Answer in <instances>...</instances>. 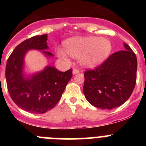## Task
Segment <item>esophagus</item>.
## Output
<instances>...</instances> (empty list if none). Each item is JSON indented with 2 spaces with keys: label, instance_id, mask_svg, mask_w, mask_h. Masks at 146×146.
<instances>
[{
  "label": "esophagus",
  "instance_id": "34e87169",
  "mask_svg": "<svg viewBox=\"0 0 146 146\" xmlns=\"http://www.w3.org/2000/svg\"><path fill=\"white\" fill-rule=\"evenodd\" d=\"M79 72H80V70H79L78 69H77V68H73V75H76V74H77V73H78Z\"/></svg>",
  "mask_w": 146,
  "mask_h": 146
}]
</instances>
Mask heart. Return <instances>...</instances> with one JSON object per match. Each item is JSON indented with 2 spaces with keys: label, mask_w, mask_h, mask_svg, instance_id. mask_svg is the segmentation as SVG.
Returning <instances> with one entry per match:
<instances>
[{
  "label": "heart",
  "mask_w": 146,
  "mask_h": 146,
  "mask_svg": "<svg viewBox=\"0 0 146 146\" xmlns=\"http://www.w3.org/2000/svg\"><path fill=\"white\" fill-rule=\"evenodd\" d=\"M66 49L58 47L57 56L66 62H69V55L80 58L84 66H94L101 64L108 57L111 51V44L104 38L90 36L70 39L65 43Z\"/></svg>",
  "instance_id": "obj_1"
}]
</instances>
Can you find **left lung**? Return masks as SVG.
Segmentation results:
<instances>
[{
  "label": "left lung",
  "instance_id": "1",
  "mask_svg": "<svg viewBox=\"0 0 146 146\" xmlns=\"http://www.w3.org/2000/svg\"><path fill=\"white\" fill-rule=\"evenodd\" d=\"M111 54L99 67L84 73L83 92L94 107L111 110L131 95L136 82L137 58L129 45Z\"/></svg>",
  "mask_w": 146,
  "mask_h": 146
}]
</instances>
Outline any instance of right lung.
Listing matches in <instances>:
<instances>
[{
  "label": "right lung",
  "mask_w": 146,
  "mask_h": 146,
  "mask_svg": "<svg viewBox=\"0 0 146 146\" xmlns=\"http://www.w3.org/2000/svg\"><path fill=\"white\" fill-rule=\"evenodd\" d=\"M46 40L47 35L25 40L13 50L5 67L7 87L11 99L19 107L35 114H43L54 108L73 76L71 68L61 72L50 66L32 76H25L24 58L28 50H39L46 56H53L51 53L42 51L48 48Z\"/></svg>",
  "instance_id": "add662e5"
}]
</instances>
